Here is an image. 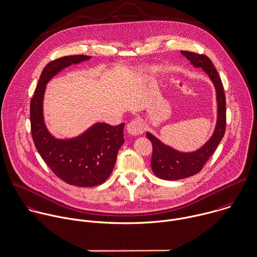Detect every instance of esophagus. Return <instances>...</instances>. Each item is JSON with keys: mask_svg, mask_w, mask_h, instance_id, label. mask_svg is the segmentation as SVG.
<instances>
[{"mask_svg": "<svg viewBox=\"0 0 257 257\" xmlns=\"http://www.w3.org/2000/svg\"><path fill=\"white\" fill-rule=\"evenodd\" d=\"M126 130H127L128 134H131L132 136H140L145 132V126H144L142 120L136 118V119H133L127 124Z\"/></svg>", "mask_w": 257, "mask_h": 257, "instance_id": "1", "label": "esophagus"}]
</instances>
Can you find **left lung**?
Here are the masks:
<instances>
[{"mask_svg": "<svg viewBox=\"0 0 257 257\" xmlns=\"http://www.w3.org/2000/svg\"><path fill=\"white\" fill-rule=\"evenodd\" d=\"M181 54L190 61L195 68H202L208 75L216 89L217 121L214 133L209 141L196 152L180 153L163 144L155 136L147 133V138L153 145L152 170L154 173L166 180H177L196 174L201 171L206 162L215 152L222 140L226 127V103L224 89L220 77L212 62L205 55L181 51Z\"/></svg>", "mask_w": 257, "mask_h": 257, "instance_id": "1", "label": "left lung"}]
</instances>
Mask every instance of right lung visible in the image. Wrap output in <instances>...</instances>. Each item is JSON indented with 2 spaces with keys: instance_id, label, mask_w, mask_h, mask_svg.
<instances>
[{
  "instance_id": "obj_1",
  "label": "right lung",
  "mask_w": 257,
  "mask_h": 257,
  "mask_svg": "<svg viewBox=\"0 0 257 257\" xmlns=\"http://www.w3.org/2000/svg\"><path fill=\"white\" fill-rule=\"evenodd\" d=\"M89 56H66L50 62L43 70L31 99V131L35 147L52 171L62 180L80 187L103 183L115 165L123 145V126L97 122L80 137L70 140L54 138L46 127L43 99L46 85L63 69L89 60Z\"/></svg>"
}]
</instances>
